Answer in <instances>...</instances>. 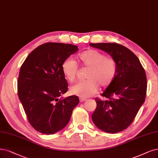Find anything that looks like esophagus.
I'll return each instance as SVG.
<instances>
[{
	"instance_id": "34e87169",
	"label": "esophagus",
	"mask_w": 158,
	"mask_h": 158,
	"mask_svg": "<svg viewBox=\"0 0 158 158\" xmlns=\"http://www.w3.org/2000/svg\"><path fill=\"white\" fill-rule=\"evenodd\" d=\"M79 100H80L81 102H85V101L86 100V99L83 98H79Z\"/></svg>"
}]
</instances>
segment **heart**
Wrapping results in <instances>:
<instances>
[{"mask_svg": "<svg viewBox=\"0 0 158 158\" xmlns=\"http://www.w3.org/2000/svg\"><path fill=\"white\" fill-rule=\"evenodd\" d=\"M83 66L89 68L86 73L87 80L80 81L70 87V92L81 98L91 96L101 87H106L114 79L116 73V64L112 58L106 57L103 52L89 49L77 56ZM78 66L72 58H67L62 64V71L65 78L72 82L75 79Z\"/></svg>", "mask_w": 158, "mask_h": 158, "instance_id": "b5f03b06", "label": "heart"}]
</instances>
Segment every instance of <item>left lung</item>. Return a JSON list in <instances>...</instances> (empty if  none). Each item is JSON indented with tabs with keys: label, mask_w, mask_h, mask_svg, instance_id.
I'll return each mask as SVG.
<instances>
[{
	"label": "left lung",
	"mask_w": 158,
	"mask_h": 158,
	"mask_svg": "<svg viewBox=\"0 0 158 158\" xmlns=\"http://www.w3.org/2000/svg\"><path fill=\"white\" fill-rule=\"evenodd\" d=\"M106 52L116 64V75L105 90L92 114L94 124L109 133L123 131L129 126L144 103L147 88V76L137 56L126 47L112 43L90 44Z\"/></svg>",
	"instance_id": "left-lung-1"
}]
</instances>
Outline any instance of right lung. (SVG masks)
Here are the masks:
<instances>
[{
    "label": "right lung",
    "mask_w": 158,
    "mask_h": 158,
    "mask_svg": "<svg viewBox=\"0 0 158 158\" xmlns=\"http://www.w3.org/2000/svg\"><path fill=\"white\" fill-rule=\"evenodd\" d=\"M78 50L69 44L46 43L34 49L22 64L18 96L30 124L40 133L52 135L62 130L79 103L77 96L61 97L68 90L62 64Z\"/></svg>",
    "instance_id": "obj_1"
}]
</instances>
